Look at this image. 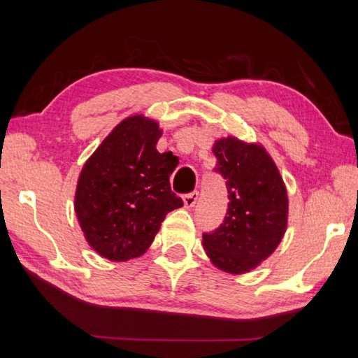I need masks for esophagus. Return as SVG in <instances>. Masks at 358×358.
<instances>
[{
	"label": "esophagus",
	"mask_w": 358,
	"mask_h": 358,
	"mask_svg": "<svg viewBox=\"0 0 358 358\" xmlns=\"http://www.w3.org/2000/svg\"><path fill=\"white\" fill-rule=\"evenodd\" d=\"M197 201H199V191H194V192H189V194H186V196H183V203L186 208H192Z\"/></svg>",
	"instance_id": "1"
}]
</instances>
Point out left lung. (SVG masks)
I'll use <instances>...</instances> for the list:
<instances>
[{
	"label": "left lung",
	"instance_id": "obj_1",
	"mask_svg": "<svg viewBox=\"0 0 358 358\" xmlns=\"http://www.w3.org/2000/svg\"><path fill=\"white\" fill-rule=\"evenodd\" d=\"M213 153L230 202L226 220L215 232L203 234L202 245L216 268L245 275L280 246L287 229V189L262 143L227 136L215 141Z\"/></svg>",
	"mask_w": 358,
	"mask_h": 358
}]
</instances>
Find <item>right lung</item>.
<instances>
[{
  "mask_svg": "<svg viewBox=\"0 0 358 358\" xmlns=\"http://www.w3.org/2000/svg\"><path fill=\"white\" fill-rule=\"evenodd\" d=\"M162 129L136 113L115 126L78 175L74 210L93 251L112 262L141 257L169 211L183 201L171 189L177 162L159 153Z\"/></svg>",
  "mask_w": 358,
  "mask_h": 358,
  "instance_id": "right-lung-1",
  "label": "right lung"
}]
</instances>
